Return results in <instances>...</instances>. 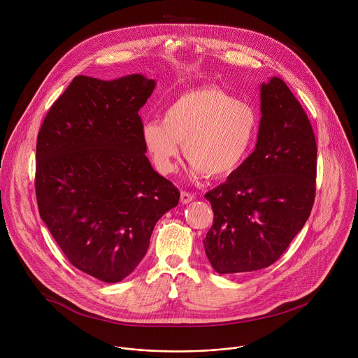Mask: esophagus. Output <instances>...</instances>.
Listing matches in <instances>:
<instances>
[{
	"instance_id": "1",
	"label": "esophagus",
	"mask_w": 358,
	"mask_h": 358,
	"mask_svg": "<svg viewBox=\"0 0 358 358\" xmlns=\"http://www.w3.org/2000/svg\"><path fill=\"white\" fill-rule=\"evenodd\" d=\"M194 200V196L193 194H190V193H187V192H182L180 193V203L182 204H189V203H192Z\"/></svg>"
}]
</instances>
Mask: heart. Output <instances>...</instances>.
<instances>
[{
	"mask_svg": "<svg viewBox=\"0 0 358 358\" xmlns=\"http://www.w3.org/2000/svg\"><path fill=\"white\" fill-rule=\"evenodd\" d=\"M256 128L257 115L248 103L219 87H204L178 96L164 110L162 122L146 121L142 139L161 175L173 172L182 143L192 178H222L244 161Z\"/></svg>",
	"mask_w": 358,
	"mask_h": 358,
	"instance_id": "1",
	"label": "heart"
}]
</instances>
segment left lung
I'll return each instance as SVG.
<instances>
[{
    "label": "left lung",
    "mask_w": 358,
    "mask_h": 358,
    "mask_svg": "<svg viewBox=\"0 0 358 358\" xmlns=\"http://www.w3.org/2000/svg\"><path fill=\"white\" fill-rule=\"evenodd\" d=\"M255 150L205 199L213 224L205 254L219 274L273 264L305 226L315 194L317 145L301 103L287 84H260Z\"/></svg>",
    "instance_id": "1"
}]
</instances>
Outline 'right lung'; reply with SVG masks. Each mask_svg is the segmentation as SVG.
Listing matches in <instances>:
<instances>
[{
    "label": "right lung",
    "instance_id": "right-lung-1",
    "mask_svg": "<svg viewBox=\"0 0 358 358\" xmlns=\"http://www.w3.org/2000/svg\"><path fill=\"white\" fill-rule=\"evenodd\" d=\"M154 88L143 74L77 76L37 138L40 216L74 267L108 284L138 267L155 223L180 197L145 155L138 113Z\"/></svg>",
    "mask_w": 358,
    "mask_h": 358
}]
</instances>
